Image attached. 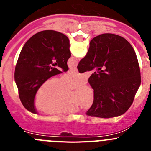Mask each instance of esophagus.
<instances>
[{"mask_svg": "<svg viewBox=\"0 0 151 151\" xmlns=\"http://www.w3.org/2000/svg\"><path fill=\"white\" fill-rule=\"evenodd\" d=\"M71 72H74V73H77L78 72V69H77L76 67H74V68H71V69H69Z\"/></svg>", "mask_w": 151, "mask_h": 151, "instance_id": "obj_1", "label": "esophagus"}]
</instances>
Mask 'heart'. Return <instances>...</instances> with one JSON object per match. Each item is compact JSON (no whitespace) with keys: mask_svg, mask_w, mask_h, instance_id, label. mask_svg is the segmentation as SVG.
Returning a JSON list of instances; mask_svg holds the SVG:
<instances>
[{"mask_svg":"<svg viewBox=\"0 0 151 151\" xmlns=\"http://www.w3.org/2000/svg\"><path fill=\"white\" fill-rule=\"evenodd\" d=\"M87 81L84 74L73 73L58 80H46L35 94L36 107L49 114H63L78 111L79 106L88 109L94 100L93 90L87 85L80 87L70 95L69 88L79 87Z\"/></svg>","mask_w":151,"mask_h":151,"instance_id":"heart-1","label":"heart"}]
</instances>
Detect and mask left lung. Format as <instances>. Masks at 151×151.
I'll list each match as a JSON object with an SVG mask.
<instances>
[{
	"label": "left lung",
	"instance_id": "left-lung-1",
	"mask_svg": "<svg viewBox=\"0 0 151 151\" xmlns=\"http://www.w3.org/2000/svg\"><path fill=\"white\" fill-rule=\"evenodd\" d=\"M71 57L67 36L45 30L32 36L24 45L15 68L14 78L19 97L26 110L37 114L35 98L38 88L50 77L67 71Z\"/></svg>",
	"mask_w": 151,
	"mask_h": 151
}]
</instances>
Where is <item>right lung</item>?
Here are the masks:
<instances>
[{"mask_svg":"<svg viewBox=\"0 0 151 151\" xmlns=\"http://www.w3.org/2000/svg\"><path fill=\"white\" fill-rule=\"evenodd\" d=\"M77 68L80 73L97 68L88 78L94 100L86 115L111 118L129 110L141 85V73L135 52L127 40L110 33L96 36Z\"/></svg>","mask_w":151,"mask_h":151,"instance_id":"obj_1","label":"right lung"}]
</instances>
